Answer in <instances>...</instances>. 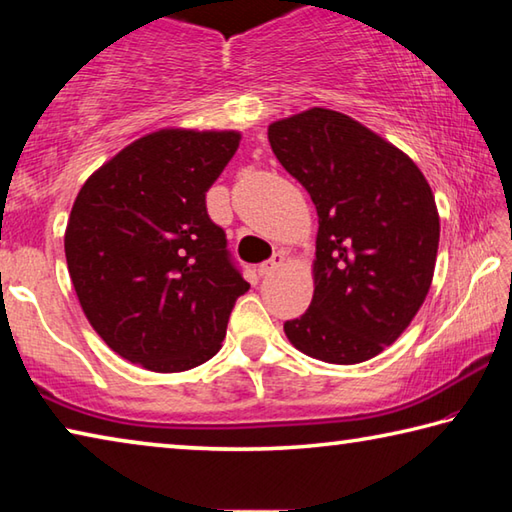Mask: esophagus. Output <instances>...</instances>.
Masks as SVG:
<instances>
[{"mask_svg":"<svg viewBox=\"0 0 512 512\" xmlns=\"http://www.w3.org/2000/svg\"><path fill=\"white\" fill-rule=\"evenodd\" d=\"M284 264V253L282 250H277V253H273V257L271 259H266V262H262L257 266V273L259 275H268V273H273L275 268H280Z\"/></svg>","mask_w":512,"mask_h":512,"instance_id":"esophagus-1","label":"esophagus"}]
</instances>
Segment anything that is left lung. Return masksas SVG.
I'll use <instances>...</instances> for the list:
<instances>
[{"label":"left lung","mask_w":512,"mask_h":512,"mask_svg":"<svg viewBox=\"0 0 512 512\" xmlns=\"http://www.w3.org/2000/svg\"><path fill=\"white\" fill-rule=\"evenodd\" d=\"M268 142L318 212L314 298L284 334L325 363L377 357L431 287L440 219L427 178L397 146L336 110L273 121Z\"/></svg>","instance_id":"1"}]
</instances>
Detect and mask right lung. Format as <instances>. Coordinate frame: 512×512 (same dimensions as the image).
<instances>
[{"mask_svg":"<svg viewBox=\"0 0 512 512\" xmlns=\"http://www.w3.org/2000/svg\"><path fill=\"white\" fill-rule=\"evenodd\" d=\"M237 131L162 128L85 180L65 230L76 296L110 350L183 372L221 350L250 289L207 214L205 192L239 149Z\"/></svg>","mask_w":512,"mask_h":512,"instance_id":"add662e5","label":"right lung"}]
</instances>
